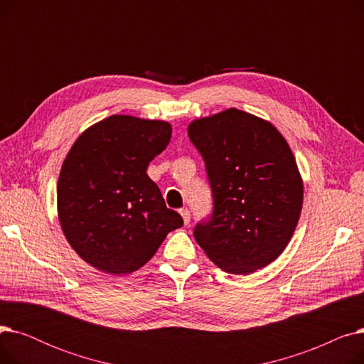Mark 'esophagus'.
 <instances>
[{
  "instance_id": "34e87169",
  "label": "esophagus",
  "mask_w": 364,
  "mask_h": 364,
  "mask_svg": "<svg viewBox=\"0 0 364 364\" xmlns=\"http://www.w3.org/2000/svg\"><path fill=\"white\" fill-rule=\"evenodd\" d=\"M180 214H181V217H183V221H184V224L187 225V224L190 223V211H188V209H181Z\"/></svg>"
}]
</instances>
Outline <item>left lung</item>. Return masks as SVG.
<instances>
[{
    "mask_svg": "<svg viewBox=\"0 0 364 364\" xmlns=\"http://www.w3.org/2000/svg\"><path fill=\"white\" fill-rule=\"evenodd\" d=\"M214 196L213 217L195 227L208 258L232 274L273 262L296 228L304 183L294 153L269 121L230 107L188 124Z\"/></svg>",
    "mask_w": 364,
    "mask_h": 364,
    "instance_id": "obj_1",
    "label": "left lung"
}]
</instances>
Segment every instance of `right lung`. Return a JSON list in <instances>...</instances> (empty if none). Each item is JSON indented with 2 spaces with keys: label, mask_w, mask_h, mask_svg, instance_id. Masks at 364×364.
<instances>
[{
  "label": "right lung",
  "mask_w": 364,
  "mask_h": 364,
  "mask_svg": "<svg viewBox=\"0 0 364 364\" xmlns=\"http://www.w3.org/2000/svg\"><path fill=\"white\" fill-rule=\"evenodd\" d=\"M171 134L165 121L112 114L70 147L57 181V215L73 251L94 269L136 272L183 225L146 172Z\"/></svg>",
  "instance_id": "obj_1"
}]
</instances>
